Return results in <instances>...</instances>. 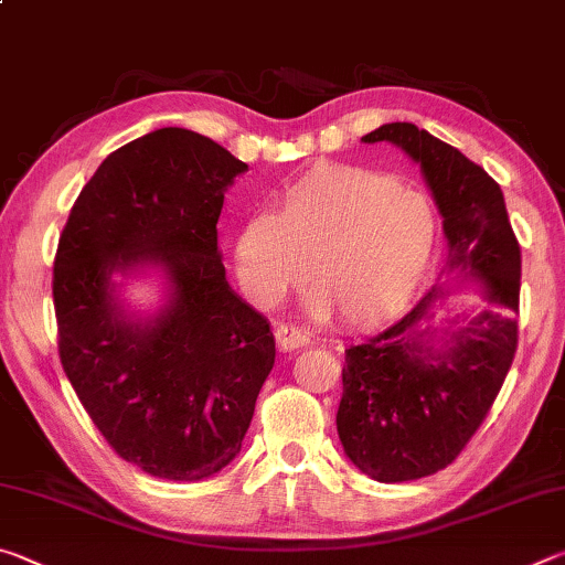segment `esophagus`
Returning a JSON list of instances; mask_svg holds the SVG:
<instances>
[{
    "label": "esophagus",
    "mask_w": 565,
    "mask_h": 565,
    "mask_svg": "<svg viewBox=\"0 0 565 565\" xmlns=\"http://www.w3.org/2000/svg\"><path fill=\"white\" fill-rule=\"evenodd\" d=\"M274 339H276V347H279L281 351L303 349L311 343L309 331L301 327H294V323H279V327L274 329Z\"/></svg>",
    "instance_id": "esophagus-1"
}]
</instances>
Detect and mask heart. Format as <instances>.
Returning a JSON list of instances; mask_svg holds the SVG:
<instances>
[{"label":"heart","instance_id":"1","mask_svg":"<svg viewBox=\"0 0 565 565\" xmlns=\"http://www.w3.org/2000/svg\"><path fill=\"white\" fill-rule=\"evenodd\" d=\"M424 191L374 169L319 164L284 189L279 212H256L236 234L244 294L274 303L301 281L311 309L343 327H379L406 309L434 252Z\"/></svg>","mask_w":565,"mask_h":565}]
</instances>
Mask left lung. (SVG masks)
<instances>
[{
	"label": "left lung",
	"mask_w": 565,
	"mask_h": 565,
	"mask_svg": "<svg viewBox=\"0 0 565 565\" xmlns=\"http://www.w3.org/2000/svg\"><path fill=\"white\" fill-rule=\"evenodd\" d=\"M361 141H391L420 164L444 216L448 266L478 276L486 294V311L446 351L418 331L441 286L347 349L337 414L343 451L366 476L398 483L454 463L489 416L519 347L521 246L501 186L451 145L408 121L384 124Z\"/></svg>",
	"instance_id": "8db88e82"
}]
</instances>
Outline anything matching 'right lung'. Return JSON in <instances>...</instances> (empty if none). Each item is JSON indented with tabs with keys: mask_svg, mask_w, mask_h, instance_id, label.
Listing matches in <instances>:
<instances>
[{
	"mask_svg": "<svg viewBox=\"0 0 565 565\" xmlns=\"http://www.w3.org/2000/svg\"><path fill=\"white\" fill-rule=\"evenodd\" d=\"M244 161L164 127L102 161L54 256L56 347L66 379L124 461L199 481L232 461L274 366L266 319L228 289L216 222ZM164 265L175 296L154 324L120 319L114 268Z\"/></svg>",
	"mask_w": 565,
	"mask_h": 565,
	"instance_id": "1",
	"label": "right lung"
}]
</instances>
